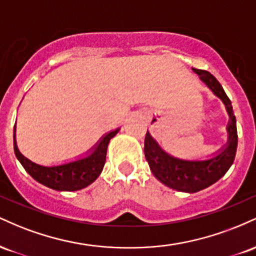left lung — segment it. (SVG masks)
Listing matches in <instances>:
<instances>
[{"instance_id":"1","label":"left lung","mask_w":256,"mask_h":256,"mask_svg":"<svg viewBox=\"0 0 256 256\" xmlns=\"http://www.w3.org/2000/svg\"><path fill=\"white\" fill-rule=\"evenodd\" d=\"M192 71L198 73L200 79L225 104L230 116L228 124L226 126L228 143L222 149H219L216 155L207 160H184L166 152L149 132L146 134L144 140V155L152 174L166 186L177 192L189 194L198 192L210 186L228 171L236 156L237 138H238L236 116L232 110L230 98H228L222 85L208 71L196 68H192Z\"/></svg>"}]
</instances>
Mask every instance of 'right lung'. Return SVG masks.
Segmentation results:
<instances>
[{"label": "right lung", "instance_id": "add662e5", "mask_svg": "<svg viewBox=\"0 0 256 256\" xmlns=\"http://www.w3.org/2000/svg\"><path fill=\"white\" fill-rule=\"evenodd\" d=\"M120 128L106 134L88 156L78 158L71 162L58 166H42L28 160L19 152L16 142V128H14V152L25 171L38 183L46 185L58 192H76L86 188L101 174L106 162L107 146L110 138L118 134Z\"/></svg>", "mask_w": 256, "mask_h": 256}]
</instances>
